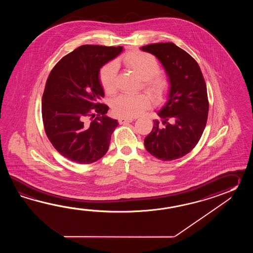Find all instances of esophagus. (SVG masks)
<instances>
[{
	"mask_svg": "<svg viewBox=\"0 0 253 253\" xmlns=\"http://www.w3.org/2000/svg\"><path fill=\"white\" fill-rule=\"evenodd\" d=\"M134 119H126V118H120L119 119V123L120 125L126 124V123H131Z\"/></svg>",
	"mask_w": 253,
	"mask_h": 253,
	"instance_id": "34e87169",
	"label": "esophagus"
}]
</instances>
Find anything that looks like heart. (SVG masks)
Here are the masks:
<instances>
[{
    "label": "heart",
    "mask_w": 253,
    "mask_h": 253,
    "mask_svg": "<svg viewBox=\"0 0 253 253\" xmlns=\"http://www.w3.org/2000/svg\"><path fill=\"white\" fill-rule=\"evenodd\" d=\"M125 66L134 75L143 81V86L156 101L167 98L172 84L166 76L159 74L160 65L157 59L149 53L135 50L126 54L123 59ZM98 79L104 91L112 95L117 90V65L108 62L99 70ZM151 106V98L145 93L120 95L112 104L113 112L121 118H134L143 113Z\"/></svg>",
    "instance_id": "heart-1"
}]
</instances>
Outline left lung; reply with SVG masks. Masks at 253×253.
<instances>
[{"mask_svg":"<svg viewBox=\"0 0 253 253\" xmlns=\"http://www.w3.org/2000/svg\"><path fill=\"white\" fill-rule=\"evenodd\" d=\"M142 50L155 55L172 84L169 99L158 112L161 121L145 138V149L163 161L187 155L199 142L207 123L209 100L197 61L172 42L148 44Z\"/></svg>","mask_w":253,"mask_h":253,"instance_id":"1","label":"left lung"}]
</instances>
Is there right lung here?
<instances>
[{
    "label": "right lung",
    "mask_w": 253,
    "mask_h": 253,
    "mask_svg": "<svg viewBox=\"0 0 253 253\" xmlns=\"http://www.w3.org/2000/svg\"><path fill=\"white\" fill-rule=\"evenodd\" d=\"M122 50L120 46L82 45L60 59L48 75L42 103L44 130L54 148L70 161L92 164L108 152L119 124L100 102L104 91L98 73Z\"/></svg>",
    "instance_id": "1"
}]
</instances>
